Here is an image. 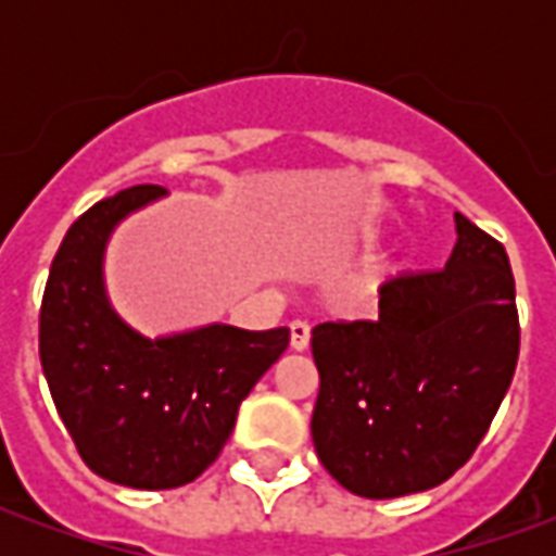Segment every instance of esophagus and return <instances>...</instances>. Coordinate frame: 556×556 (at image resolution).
Instances as JSON below:
<instances>
[{"label":"esophagus","mask_w":556,"mask_h":556,"mask_svg":"<svg viewBox=\"0 0 556 556\" xmlns=\"http://www.w3.org/2000/svg\"><path fill=\"white\" fill-rule=\"evenodd\" d=\"M289 330H291V339H289L291 351L309 349V325H306V321H291Z\"/></svg>","instance_id":"esophagus-1"}]
</instances>
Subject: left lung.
<instances>
[{
	"label": "left lung",
	"mask_w": 556,
	"mask_h": 556,
	"mask_svg": "<svg viewBox=\"0 0 556 556\" xmlns=\"http://www.w3.org/2000/svg\"><path fill=\"white\" fill-rule=\"evenodd\" d=\"M455 231L446 267L381 286L375 321L313 330L315 453L351 494L387 501L441 485L513 384L521 327L509 255L465 214Z\"/></svg>",
	"instance_id": "8db88e82"
}]
</instances>
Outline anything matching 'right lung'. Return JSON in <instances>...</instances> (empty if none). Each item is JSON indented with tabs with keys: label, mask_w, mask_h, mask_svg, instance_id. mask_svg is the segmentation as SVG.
I'll return each instance as SVG.
<instances>
[{
	"label": "right lung",
	"mask_w": 556,
	"mask_h": 556,
	"mask_svg": "<svg viewBox=\"0 0 556 556\" xmlns=\"http://www.w3.org/2000/svg\"><path fill=\"white\" fill-rule=\"evenodd\" d=\"M166 195L127 187L67 229L41 303V366L83 462L115 485L193 482L229 441L255 381L289 349V327L207 325L148 339L115 313L103 286L113 229Z\"/></svg>",
	"instance_id": "1"
}]
</instances>
